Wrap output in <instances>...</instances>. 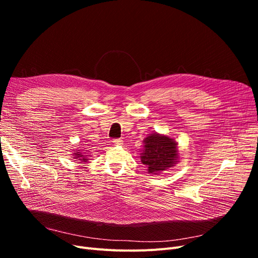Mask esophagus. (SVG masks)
<instances>
[{"label":"esophagus","mask_w":258,"mask_h":258,"mask_svg":"<svg viewBox=\"0 0 258 258\" xmlns=\"http://www.w3.org/2000/svg\"><path fill=\"white\" fill-rule=\"evenodd\" d=\"M113 144L114 145H121L122 144V140H120V139H115V140H113Z\"/></svg>","instance_id":"esophagus-1"}]
</instances>
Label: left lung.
<instances>
[{
    "label": "left lung",
    "mask_w": 258,
    "mask_h": 258,
    "mask_svg": "<svg viewBox=\"0 0 258 258\" xmlns=\"http://www.w3.org/2000/svg\"><path fill=\"white\" fill-rule=\"evenodd\" d=\"M148 173L158 174L161 171L174 167L178 162V150L175 140L157 132L143 140V150L140 154Z\"/></svg>",
    "instance_id": "obj_1"
}]
</instances>
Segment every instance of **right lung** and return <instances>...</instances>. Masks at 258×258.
Segmentation results:
<instances>
[{"label": "right lung", "instance_id": "obj_1", "mask_svg": "<svg viewBox=\"0 0 258 258\" xmlns=\"http://www.w3.org/2000/svg\"><path fill=\"white\" fill-rule=\"evenodd\" d=\"M72 156H73V159H75V161H81V162H87L88 161V155H87V153L86 152H84V151H82V150H79V148H77V150H75L74 151V153L72 154Z\"/></svg>", "mask_w": 258, "mask_h": 258}]
</instances>
